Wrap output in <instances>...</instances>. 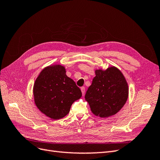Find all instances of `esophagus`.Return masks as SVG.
Returning <instances> with one entry per match:
<instances>
[{"label": "esophagus", "instance_id": "1", "mask_svg": "<svg viewBox=\"0 0 160 160\" xmlns=\"http://www.w3.org/2000/svg\"><path fill=\"white\" fill-rule=\"evenodd\" d=\"M81 91L82 92V95H84V94L85 93V89L84 87H82V88H81Z\"/></svg>", "mask_w": 160, "mask_h": 160}]
</instances>
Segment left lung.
<instances>
[{
	"instance_id": "obj_1",
	"label": "left lung",
	"mask_w": 160,
	"mask_h": 160,
	"mask_svg": "<svg viewBox=\"0 0 160 160\" xmlns=\"http://www.w3.org/2000/svg\"><path fill=\"white\" fill-rule=\"evenodd\" d=\"M95 72L85 98L95 115L108 118L119 112L126 103L128 85L122 71L114 66L96 69Z\"/></svg>"
}]
</instances>
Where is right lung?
I'll return each mask as SVG.
<instances>
[{
  "mask_svg": "<svg viewBox=\"0 0 160 160\" xmlns=\"http://www.w3.org/2000/svg\"><path fill=\"white\" fill-rule=\"evenodd\" d=\"M32 92L37 108L52 119L64 118L74 101L82 96L75 81L67 76L65 67L57 64L47 66L41 71Z\"/></svg>",
  "mask_w": 160,
  "mask_h": 160,
  "instance_id": "obj_1",
  "label": "right lung"
}]
</instances>
